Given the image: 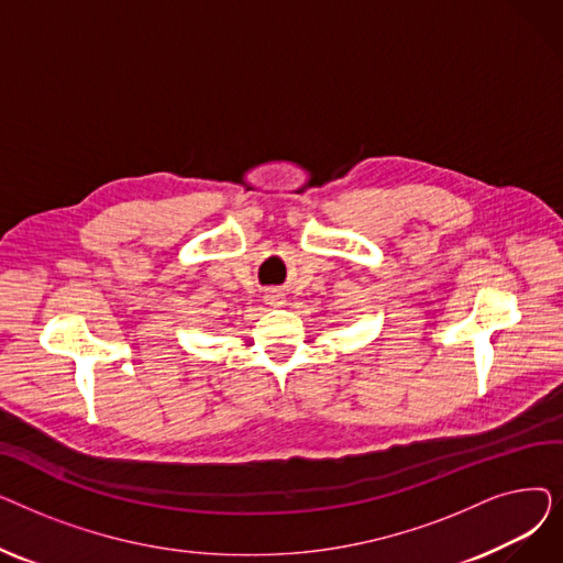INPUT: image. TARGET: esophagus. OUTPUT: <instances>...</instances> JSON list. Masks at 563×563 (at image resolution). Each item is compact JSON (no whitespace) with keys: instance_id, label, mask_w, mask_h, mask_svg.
Masks as SVG:
<instances>
[{"instance_id":"obj_1","label":"esophagus","mask_w":563,"mask_h":563,"mask_svg":"<svg viewBox=\"0 0 563 563\" xmlns=\"http://www.w3.org/2000/svg\"><path fill=\"white\" fill-rule=\"evenodd\" d=\"M266 301L274 303V306H280V303H283V301H280V294H266Z\"/></svg>"}]
</instances>
